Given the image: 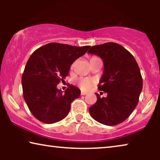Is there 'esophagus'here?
Wrapping results in <instances>:
<instances>
[{"label": "esophagus", "mask_w": 160, "mask_h": 160, "mask_svg": "<svg viewBox=\"0 0 160 160\" xmlns=\"http://www.w3.org/2000/svg\"><path fill=\"white\" fill-rule=\"evenodd\" d=\"M87 92H83V91L81 92V95H87Z\"/></svg>", "instance_id": "34e87169"}]
</instances>
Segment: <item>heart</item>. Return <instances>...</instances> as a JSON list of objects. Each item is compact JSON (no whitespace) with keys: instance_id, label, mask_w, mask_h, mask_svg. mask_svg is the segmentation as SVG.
<instances>
[{"instance_id":"heart-1","label":"heart","mask_w":160,"mask_h":160,"mask_svg":"<svg viewBox=\"0 0 160 160\" xmlns=\"http://www.w3.org/2000/svg\"><path fill=\"white\" fill-rule=\"evenodd\" d=\"M100 59L98 56H92L89 58V62L90 63L93 62L94 61ZM75 66V62H73L71 65V69L73 70ZM96 83V80L92 78H84V77H79L76 78L75 80V84L79 87V88L83 91H87L91 88Z\"/></svg>"}]
</instances>
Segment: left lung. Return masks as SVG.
<instances>
[{
  "mask_svg": "<svg viewBox=\"0 0 160 160\" xmlns=\"http://www.w3.org/2000/svg\"><path fill=\"white\" fill-rule=\"evenodd\" d=\"M89 53L97 54L104 62L103 74L98 89L106 92L89 108L94 119L105 125L122 123L130 117L139 100L143 78L139 66L130 52L117 43L92 47Z\"/></svg>",
  "mask_w": 160,
  "mask_h": 160,
  "instance_id": "obj_1",
  "label": "left lung"
}]
</instances>
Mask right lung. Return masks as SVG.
Wrapping results in <instances>:
<instances>
[{"label": "right lung", "instance_id": "right-lung-1", "mask_svg": "<svg viewBox=\"0 0 160 160\" xmlns=\"http://www.w3.org/2000/svg\"><path fill=\"white\" fill-rule=\"evenodd\" d=\"M89 47L49 43L37 49L28 59L22 76L23 97L39 121L53 124L69 113L71 102L79 97L80 89L68 84L62 92L57 85L65 82L72 63Z\"/></svg>", "mask_w": 160, "mask_h": 160}]
</instances>
